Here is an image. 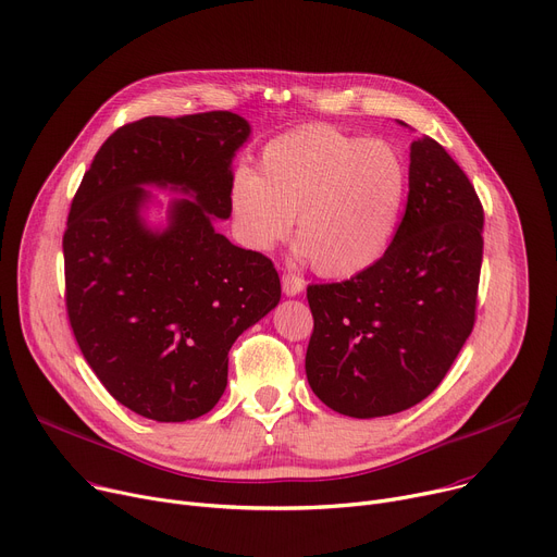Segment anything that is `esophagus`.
I'll return each instance as SVG.
<instances>
[{"label":"esophagus","mask_w":557,"mask_h":557,"mask_svg":"<svg viewBox=\"0 0 557 557\" xmlns=\"http://www.w3.org/2000/svg\"><path fill=\"white\" fill-rule=\"evenodd\" d=\"M282 290H284L286 298H295V295H300L305 290V280L300 275L284 273L282 275Z\"/></svg>","instance_id":"obj_1"}]
</instances>
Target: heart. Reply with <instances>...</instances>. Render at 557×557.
Masks as SVG:
<instances>
[{
  "instance_id": "heart-1",
  "label": "heart",
  "mask_w": 557,
  "mask_h": 557,
  "mask_svg": "<svg viewBox=\"0 0 557 557\" xmlns=\"http://www.w3.org/2000/svg\"><path fill=\"white\" fill-rule=\"evenodd\" d=\"M405 195L407 168L389 143L311 125L269 140L259 174H233L231 214L252 250L284 242L298 216L295 242L311 269L351 277L389 248Z\"/></svg>"
}]
</instances>
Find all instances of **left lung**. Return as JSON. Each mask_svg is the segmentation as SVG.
<instances>
[{"instance_id": "8db88e82", "label": "left lung", "mask_w": 557, "mask_h": 557, "mask_svg": "<svg viewBox=\"0 0 557 557\" xmlns=\"http://www.w3.org/2000/svg\"><path fill=\"white\" fill-rule=\"evenodd\" d=\"M481 235L472 183L434 138L419 136L405 216L385 255L347 282L307 288V381L326 407L389 417L438 387L474 324Z\"/></svg>"}]
</instances>
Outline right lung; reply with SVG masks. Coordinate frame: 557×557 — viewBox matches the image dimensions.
I'll use <instances>...</instances> for the list:
<instances>
[{
    "label": "right lung",
    "instance_id": "1",
    "mask_svg": "<svg viewBox=\"0 0 557 557\" xmlns=\"http://www.w3.org/2000/svg\"><path fill=\"white\" fill-rule=\"evenodd\" d=\"M248 138L233 111L147 116L102 143L73 197L62 239L73 336L104 389L145 419L210 412L233 343L280 302L271 259L214 231ZM150 187L182 197L163 205ZM152 207L166 208L161 222Z\"/></svg>",
    "mask_w": 557,
    "mask_h": 557
}]
</instances>
